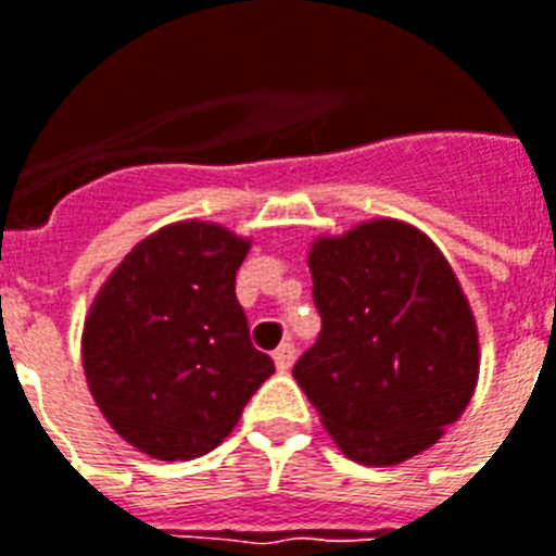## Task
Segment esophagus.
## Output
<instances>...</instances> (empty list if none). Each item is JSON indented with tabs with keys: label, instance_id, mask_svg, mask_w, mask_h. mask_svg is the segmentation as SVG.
<instances>
[{
	"label": "esophagus",
	"instance_id": "1",
	"mask_svg": "<svg viewBox=\"0 0 556 556\" xmlns=\"http://www.w3.org/2000/svg\"><path fill=\"white\" fill-rule=\"evenodd\" d=\"M294 358H296V346L291 341L277 346V353H274V362H277V370L279 372H288L294 367Z\"/></svg>",
	"mask_w": 556,
	"mask_h": 556
}]
</instances>
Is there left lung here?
Instances as JSON below:
<instances>
[{
    "label": "left lung",
    "mask_w": 556,
    "mask_h": 556,
    "mask_svg": "<svg viewBox=\"0 0 556 556\" xmlns=\"http://www.w3.org/2000/svg\"><path fill=\"white\" fill-rule=\"evenodd\" d=\"M317 341L294 364L346 457L391 466L438 443L472 400L478 332L429 236L391 218L308 253Z\"/></svg>",
    "instance_id": "1"
}]
</instances>
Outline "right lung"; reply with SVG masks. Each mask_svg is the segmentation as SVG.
<instances>
[{
    "mask_svg": "<svg viewBox=\"0 0 556 556\" xmlns=\"http://www.w3.org/2000/svg\"><path fill=\"white\" fill-rule=\"evenodd\" d=\"M248 250L218 224H172L139 241L96 296L84 372L101 414L139 452L206 455L274 372L236 296Z\"/></svg>",
    "mask_w": 556,
    "mask_h": 556,
    "instance_id": "right-lung-1",
    "label": "right lung"
}]
</instances>
